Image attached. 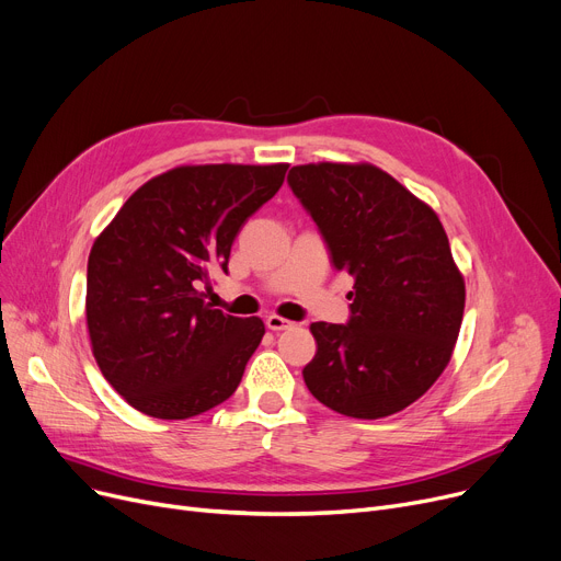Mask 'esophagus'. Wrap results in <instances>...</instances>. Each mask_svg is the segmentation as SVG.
<instances>
[{
	"label": "esophagus",
	"instance_id": "esophagus-1",
	"mask_svg": "<svg viewBox=\"0 0 561 561\" xmlns=\"http://www.w3.org/2000/svg\"><path fill=\"white\" fill-rule=\"evenodd\" d=\"M265 328L273 330V332H284V330H290V328H293V322L286 320V318H279V316L271 313V316H265Z\"/></svg>",
	"mask_w": 561,
	"mask_h": 561
}]
</instances>
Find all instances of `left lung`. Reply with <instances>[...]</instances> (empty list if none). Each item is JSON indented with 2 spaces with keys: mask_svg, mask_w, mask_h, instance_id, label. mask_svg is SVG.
<instances>
[{
  "mask_svg": "<svg viewBox=\"0 0 561 561\" xmlns=\"http://www.w3.org/2000/svg\"><path fill=\"white\" fill-rule=\"evenodd\" d=\"M288 186L332 265L355 277L345 325L311 322L305 385L352 419H385L419 400L453 357L463 279L436 214L375 165L309 163Z\"/></svg>",
  "mask_w": 561,
  "mask_h": 561,
  "instance_id": "1",
  "label": "left lung"
}]
</instances>
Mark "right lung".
Listing matches in <instances>:
<instances>
[{"label":"right lung","mask_w":561,"mask_h":561,"mask_svg":"<svg viewBox=\"0 0 561 561\" xmlns=\"http://www.w3.org/2000/svg\"><path fill=\"white\" fill-rule=\"evenodd\" d=\"M286 163L182 165L142 184L100 233L85 322L108 385L134 409L184 421L225 402L265 328L204 302L236 233L282 186Z\"/></svg>","instance_id":"add662e5"}]
</instances>
